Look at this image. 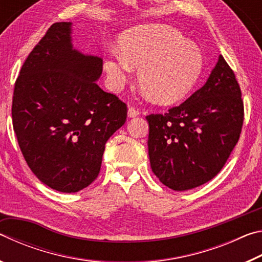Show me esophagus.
<instances>
[{"label": "esophagus", "instance_id": "esophagus-1", "mask_svg": "<svg viewBox=\"0 0 262 262\" xmlns=\"http://www.w3.org/2000/svg\"><path fill=\"white\" fill-rule=\"evenodd\" d=\"M128 117L129 118H136L137 115H140V111L136 110L135 107H129L128 108Z\"/></svg>", "mask_w": 262, "mask_h": 262}]
</instances>
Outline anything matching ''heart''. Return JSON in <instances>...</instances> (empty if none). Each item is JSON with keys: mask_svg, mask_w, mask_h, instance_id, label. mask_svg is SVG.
<instances>
[{"mask_svg": "<svg viewBox=\"0 0 262 262\" xmlns=\"http://www.w3.org/2000/svg\"><path fill=\"white\" fill-rule=\"evenodd\" d=\"M118 51L104 61L110 85L120 90L139 67L137 81L142 91L159 104L185 98L201 76L203 55L195 43L185 40L168 25H140L123 32Z\"/></svg>", "mask_w": 262, "mask_h": 262, "instance_id": "1", "label": "heart"}]
</instances>
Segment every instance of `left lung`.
<instances>
[{
  "instance_id": "8db88e82",
  "label": "left lung",
  "mask_w": 262,
  "mask_h": 262,
  "mask_svg": "<svg viewBox=\"0 0 262 262\" xmlns=\"http://www.w3.org/2000/svg\"><path fill=\"white\" fill-rule=\"evenodd\" d=\"M148 149L155 176L187 190L211 180L237 144L244 121L242 92L220 55L205 85L165 114H150Z\"/></svg>"
}]
</instances>
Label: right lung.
Returning <instances> with one entry per match:
<instances>
[{
	"label": "right lung",
	"instance_id": "1",
	"mask_svg": "<svg viewBox=\"0 0 262 262\" xmlns=\"http://www.w3.org/2000/svg\"><path fill=\"white\" fill-rule=\"evenodd\" d=\"M73 23L53 24L30 53L15 83L12 125L37 178L75 193L98 177L105 144L127 106L98 86L103 60L73 45Z\"/></svg>",
	"mask_w": 262,
	"mask_h": 262
}]
</instances>
